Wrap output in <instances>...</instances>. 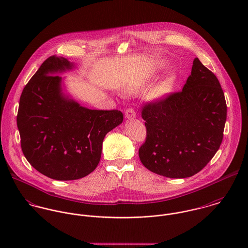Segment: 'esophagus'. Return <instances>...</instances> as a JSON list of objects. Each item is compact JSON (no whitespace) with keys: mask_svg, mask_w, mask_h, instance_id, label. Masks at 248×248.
<instances>
[{"mask_svg":"<svg viewBox=\"0 0 248 248\" xmlns=\"http://www.w3.org/2000/svg\"><path fill=\"white\" fill-rule=\"evenodd\" d=\"M136 115H137V113H136V110L133 108H128L127 109H126V111H125V116H126V118H134V117H136Z\"/></svg>","mask_w":248,"mask_h":248,"instance_id":"esophagus-1","label":"esophagus"}]
</instances>
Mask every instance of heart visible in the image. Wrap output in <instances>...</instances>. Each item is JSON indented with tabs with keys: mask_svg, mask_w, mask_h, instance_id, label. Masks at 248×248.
Masks as SVG:
<instances>
[{
	"mask_svg": "<svg viewBox=\"0 0 248 248\" xmlns=\"http://www.w3.org/2000/svg\"><path fill=\"white\" fill-rule=\"evenodd\" d=\"M175 85H176V76L173 74H170L164 79H162L160 82H158L155 86L153 87V89L150 92V95L152 98H155V99L164 98L173 92Z\"/></svg>",
	"mask_w": 248,
	"mask_h": 248,
	"instance_id": "b5f03b06",
	"label": "heart"
}]
</instances>
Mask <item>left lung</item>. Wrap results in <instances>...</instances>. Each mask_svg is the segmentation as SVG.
I'll return each mask as SVG.
<instances>
[{"mask_svg":"<svg viewBox=\"0 0 248 248\" xmlns=\"http://www.w3.org/2000/svg\"><path fill=\"white\" fill-rule=\"evenodd\" d=\"M227 107L217 76L195 58L182 91L141 108L146 140L139 150L151 172L184 178L202 170L218 150Z\"/></svg>","mask_w":248,"mask_h":248,"instance_id":"8db88e82","label":"left lung"}]
</instances>
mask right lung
Here are the masks:
<instances>
[{
    "label": "right lung",
    "mask_w": 248,
    "mask_h": 248,
    "mask_svg": "<svg viewBox=\"0 0 248 248\" xmlns=\"http://www.w3.org/2000/svg\"><path fill=\"white\" fill-rule=\"evenodd\" d=\"M65 58L48 57L25 86L17 126L31 165L46 177L74 180L97 167L107 134L123 121L117 109L80 106L61 93L57 71L72 68Z\"/></svg>",
    "instance_id": "1"
}]
</instances>
